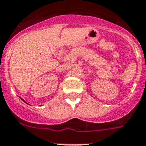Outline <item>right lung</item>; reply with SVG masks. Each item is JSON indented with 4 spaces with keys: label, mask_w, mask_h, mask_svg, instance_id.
<instances>
[{
    "label": "right lung",
    "mask_w": 146,
    "mask_h": 146,
    "mask_svg": "<svg viewBox=\"0 0 146 146\" xmlns=\"http://www.w3.org/2000/svg\"><path fill=\"white\" fill-rule=\"evenodd\" d=\"M23 101H24V100H23Z\"/></svg>",
    "instance_id": "right-lung-1"
}]
</instances>
